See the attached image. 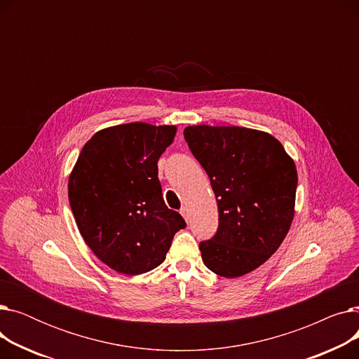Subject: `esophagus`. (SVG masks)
Instances as JSON below:
<instances>
[{
  "label": "esophagus",
  "instance_id": "1",
  "mask_svg": "<svg viewBox=\"0 0 359 359\" xmlns=\"http://www.w3.org/2000/svg\"><path fill=\"white\" fill-rule=\"evenodd\" d=\"M180 214H182V217H183L186 221H189L191 212H189V208H187V206H182V208H180Z\"/></svg>",
  "mask_w": 359,
  "mask_h": 359
}]
</instances>
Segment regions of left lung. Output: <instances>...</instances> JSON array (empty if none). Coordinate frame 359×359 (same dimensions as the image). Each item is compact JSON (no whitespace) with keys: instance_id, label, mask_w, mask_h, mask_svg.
<instances>
[{"instance_id":"obj_1","label":"left lung","mask_w":359,"mask_h":359,"mask_svg":"<svg viewBox=\"0 0 359 359\" xmlns=\"http://www.w3.org/2000/svg\"><path fill=\"white\" fill-rule=\"evenodd\" d=\"M211 180L218 230L199 243L205 266L225 278L263 265L284 241L294 218L297 168L268 132L195 125L183 130Z\"/></svg>"}]
</instances>
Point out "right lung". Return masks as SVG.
<instances>
[{
  "mask_svg": "<svg viewBox=\"0 0 359 359\" xmlns=\"http://www.w3.org/2000/svg\"><path fill=\"white\" fill-rule=\"evenodd\" d=\"M176 126L132 122L96 132L68 180L69 205L91 252L125 275L164 262L175 234L186 227L164 203L157 161Z\"/></svg>",
  "mask_w": 359,
  "mask_h": 359,
  "instance_id": "obj_1",
  "label": "right lung"
}]
</instances>
